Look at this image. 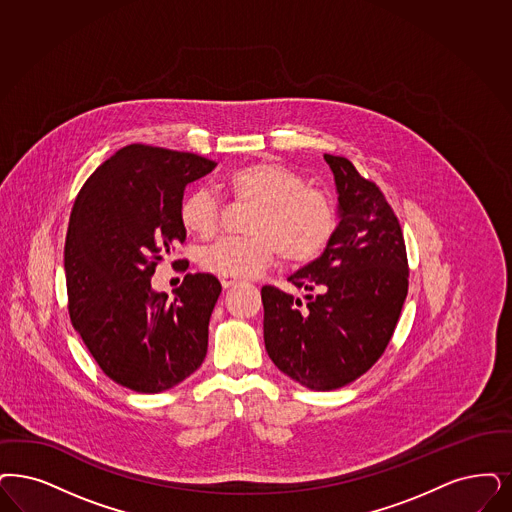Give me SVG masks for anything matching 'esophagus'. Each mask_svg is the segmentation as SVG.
<instances>
[{"mask_svg": "<svg viewBox=\"0 0 512 512\" xmlns=\"http://www.w3.org/2000/svg\"><path fill=\"white\" fill-rule=\"evenodd\" d=\"M220 283H222L224 288H231V286H235L239 281H237V279H233V277H220Z\"/></svg>", "mask_w": 512, "mask_h": 512, "instance_id": "34e87169", "label": "esophagus"}]
</instances>
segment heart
<instances>
[{
    "label": "heart",
    "instance_id": "heart-1",
    "mask_svg": "<svg viewBox=\"0 0 512 512\" xmlns=\"http://www.w3.org/2000/svg\"><path fill=\"white\" fill-rule=\"evenodd\" d=\"M237 203L256 205L248 231L250 237H228L201 252V267L233 279L262 275L283 256L286 264L317 260L328 248L338 212L328 195L307 188L298 172L273 161H258L229 172L224 180ZM222 207L205 188L184 195L178 220L190 235L207 241L220 228Z\"/></svg>",
    "mask_w": 512,
    "mask_h": 512
}]
</instances>
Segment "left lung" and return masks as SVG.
Listing matches in <instances>:
<instances>
[{
  "instance_id": "1",
  "label": "left lung",
  "mask_w": 512,
  "mask_h": 512,
  "mask_svg": "<svg viewBox=\"0 0 512 512\" xmlns=\"http://www.w3.org/2000/svg\"><path fill=\"white\" fill-rule=\"evenodd\" d=\"M324 161L340 224L321 258L288 277L307 302L262 288L265 351L313 391L340 389L378 362L408 294L406 245L385 195L349 159L324 153Z\"/></svg>"
}]
</instances>
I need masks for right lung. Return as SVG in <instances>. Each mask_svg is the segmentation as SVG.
I'll use <instances>...</instances> for the list:
<instances>
[{
  "instance_id": "right-lung-1",
  "label": "right lung",
  "mask_w": 512,
  "mask_h": 512,
  "mask_svg": "<svg viewBox=\"0 0 512 512\" xmlns=\"http://www.w3.org/2000/svg\"><path fill=\"white\" fill-rule=\"evenodd\" d=\"M214 167L195 153L131 144L77 193L64 245L70 321L102 372L136 393L171 389L207 357L220 281L188 273L169 300L152 275L186 241V186ZM176 264L188 269V260Z\"/></svg>"
}]
</instances>
